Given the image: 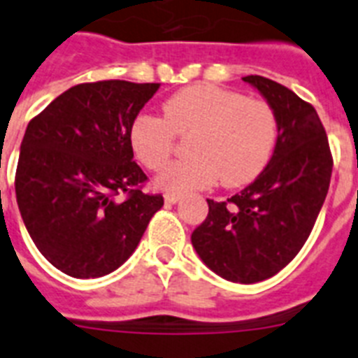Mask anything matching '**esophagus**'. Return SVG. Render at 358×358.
I'll return each instance as SVG.
<instances>
[{
	"label": "esophagus",
	"mask_w": 358,
	"mask_h": 358,
	"mask_svg": "<svg viewBox=\"0 0 358 358\" xmlns=\"http://www.w3.org/2000/svg\"><path fill=\"white\" fill-rule=\"evenodd\" d=\"M165 202H169V204H174V202H178L180 199H182V193H174V191H167V193L164 194Z\"/></svg>",
	"instance_id": "esophagus-1"
}]
</instances>
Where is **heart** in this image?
Instances as JSON below:
<instances>
[{
    "label": "heart",
    "mask_w": 358,
    "mask_h": 358,
    "mask_svg": "<svg viewBox=\"0 0 358 358\" xmlns=\"http://www.w3.org/2000/svg\"><path fill=\"white\" fill-rule=\"evenodd\" d=\"M176 136H189L185 150L191 156L162 173V187L204 189L219 178L224 187H241L268 164L278 139V117L263 99L194 84L165 101L164 119L141 113L130 127L134 152L150 171L169 164Z\"/></svg>",
    "instance_id": "heart-1"
}]
</instances>
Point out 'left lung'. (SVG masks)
I'll use <instances>...</instances> for the list:
<instances>
[{"mask_svg": "<svg viewBox=\"0 0 358 358\" xmlns=\"http://www.w3.org/2000/svg\"><path fill=\"white\" fill-rule=\"evenodd\" d=\"M278 117V141L263 173L226 202L208 199V217L191 235L215 274L257 283L294 259L320 213L333 171L329 141L315 106L283 84L248 75Z\"/></svg>", "mask_w": 358, "mask_h": 358, "instance_id": "8db88e82", "label": "left lung"}]
</instances>
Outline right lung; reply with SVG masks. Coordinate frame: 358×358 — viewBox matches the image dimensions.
<instances>
[{
  "mask_svg": "<svg viewBox=\"0 0 358 358\" xmlns=\"http://www.w3.org/2000/svg\"><path fill=\"white\" fill-rule=\"evenodd\" d=\"M159 84H77L29 121L14 178L31 239L71 278H101L129 259L162 194L145 193L130 127Z\"/></svg>",
  "mask_w": 358,
  "mask_h": 358,
  "instance_id": "right-lung-1",
  "label": "right lung"
}]
</instances>
